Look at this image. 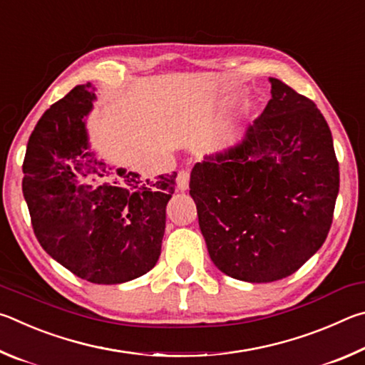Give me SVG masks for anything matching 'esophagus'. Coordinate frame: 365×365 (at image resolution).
Wrapping results in <instances>:
<instances>
[{
	"label": "esophagus",
	"mask_w": 365,
	"mask_h": 365,
	"mask_svg": "<svg viewBox=\"0 0 365 365\" xmlns=\"http://www.w3.org/2000/svg\"><path fill=\"white\" fill-rule=\"evenodd\" d=\"M188 183H190V172L188 170H180L177 175V188L180 191L188 190Z\"/></svg>",
	"instance_id": "esophagus-1"
}]
</instances>
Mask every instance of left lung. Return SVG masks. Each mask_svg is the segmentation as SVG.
<instances>
[{"label":"left lung","instance_id":"left-lung-1","mask_svg":"<svg viewBox=\"0 0 365 365\" xmlns=\"http://www.w3.org/2000/svg\"><path fill=\"white\" fill-rule=\"evenodd\" d=\"M272 98L243 140L196 163L190 195L215 267L269 283L294 274L329 235L339 169L309 98L269 78Z\"/></svg>","mask_w":365,"mask_h":365}]
</instances>
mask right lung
I'll use <instances>...</instances> for the list:
<instances>
[{
    "instance_id": "right-lung-1",
    "label": "right lung",
    "mask_w": 365,
    "mask_h": 365,
    "mask_svg": "<svg viewBox=\"0 0 365 365\" xmlns=\"http://www.w3.org/2000/svg\"><path fill=\"white\" fill-rule=\"evenodd\" d=\"M95 100L93 85H77L41 115L22 191L41 248L80 279L115 285L156 265L177 174L141 180L96 159L85 127Z\"/></svg>"
}]
</instances>
